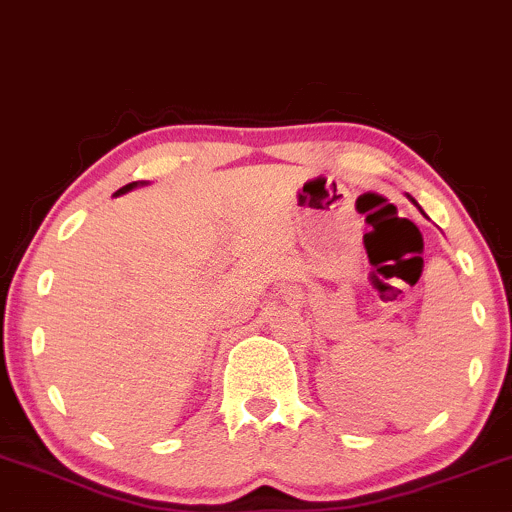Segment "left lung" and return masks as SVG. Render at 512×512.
Here are the masks:
<instances>
[{"instance_id":"left-lung-1","label":"left lung","mask_w":512,"mask_h":512,"mask_svg":"<svg viewBox=\"0 0 512 512\" xmlns=\"http://www.w3.org/2000/svg\"><path fill=\"white\" fill-rule=\"evenodd\" d=\"M407 197H409V195H407ZM409 199H411V202H414V204H416V199H414V197H409Z\"/></svg>"}]
</instances>
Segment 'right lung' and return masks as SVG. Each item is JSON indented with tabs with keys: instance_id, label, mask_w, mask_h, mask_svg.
Wrapping results in <instances>:
<instances>
[{
	"instance_id": "1",
	"label": "right lung",
	"mask_w": 512,
	"mask_h": 512,
	"mask_svg": "<svg viewBox=\"0 0 512 512\" xmlns=\"http://www.w3.org/2000/svg\"><path fill=\"white\" fill-rule=\"evenodd\" d=\"M139 185H146L144 180H137V182H129V185H125V187H120V190L115 192V197H120V195H127V192H132L134 187H139Z\"/></svg>"
}]
</instances>
